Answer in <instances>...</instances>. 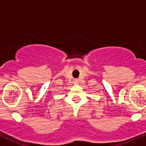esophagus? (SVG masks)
<instances>
[{
	"label": "esophagus",
	"instance_id": "obj_1",
	"mask_svg": "<svg viewBox=\"0 0 146 146\" xmlns=\"http://www.w3.org/2000/svg\"><path fill=\"white\" fill-rule=\"evenodd\" d=\"M74 82H77V81H76V80H75V81H74Z\"/></svg>",
	"mask_w": 146,
	"mask_h": 146
}]
</instances>
